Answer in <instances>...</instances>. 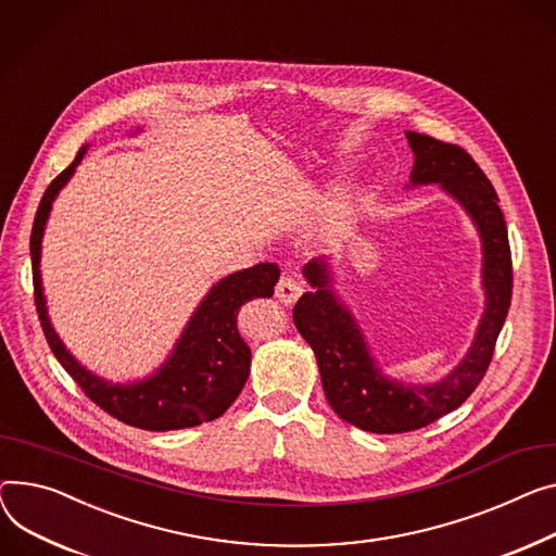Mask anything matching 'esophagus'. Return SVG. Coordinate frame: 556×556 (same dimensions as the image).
I'll list each match as a JSON object with an SVG mask.
<instances>
[{"label": "esophagus", "mask_w": 556, "mask_h": 556, "mask_svg": "<svg viewBox=\"0 0 556 556\" xmlns=\"http://www.w3.org/2000/svg\"><path fill=\"white\" fill-rule=\"evenodd\" d=\"M302 292H304V283L292 275H283L275 286V298L281 304H294L302 298Z\"/></svg>", "instance_id": "34e87169"}]
</instances>
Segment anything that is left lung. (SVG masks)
<instances>
[{
    "label": "left lung",
    "mask_w": 556,
    "mask_h": 556,
    "mask_svg": "<svg viewBox=\"0 0 556 556\" xmlns=\"http://www.w3.org/2000/svg\"><path fill=\"white\" fill-rule=\"evenodd\" d=\"M406 138L416 154L412 182H440L469 212L483 237L488 308L473 346L454 374L433 387H404L380 376L353 315L338 304L328 286L326 264L313 262L306 266V279L317 290L302 294L292 308V321L315 351L332 412L357 429L374 433L416 431L458 409L488 374L514 283L507 226L485 172L460 144L416 131H406Z\"/></svg>",
    "instance_id": "obj_1"
}]
</instances>
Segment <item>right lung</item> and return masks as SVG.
<instances>
[{
    "mask_svg": "<svg viewBox=\"0 0 556 556\" xmlns=\"http://www.w3.org/2000/svg\"><path fill=\"white\" fill-rule=\"evenodd\" d=\"M87 147L78 152L62 174L47 188L35 212L30 230L33 294L45 338L85 395L102 412L125 425L147 431H172L197 427L228 412L250 374V349L239 338L237 313L254 298H270L279 279L277 264H256L248 270L220 279L197 308L172 357L150 380L138 384H106L73 359L53 332L40 283V243L55 194L83 161Z\"/></svg>",
    "mask_w": 556,
    "mask_h": 556,
    "instance_id": "right-lung-1",
    "label": "right lung"
}]
</instances>
